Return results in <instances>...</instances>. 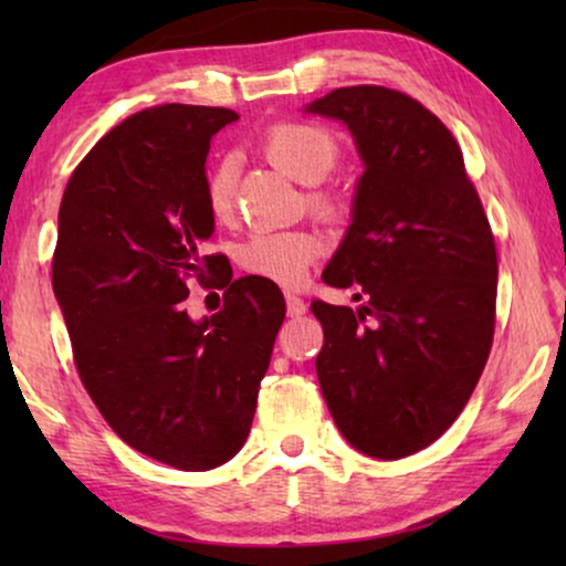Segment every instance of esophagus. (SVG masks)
Segmentation results:
<instances>
[{"mask_svg":"<svg viewBox=\"0 0 566 566\" xmlns=\"http://www.w3.org/2000/svg\"><path fill=\"white\" fill-rule=\"evenodd\" d=\"M285 308H289V316H301L306 314V301L296 293H285Z\"/></svg>","mask_w":566,"mask_h":566,"instance_id":"1","label":"esophagus"}]
</instances>
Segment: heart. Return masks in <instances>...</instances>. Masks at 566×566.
<instances>
[{"mask_svg": "<svg viewBox=\"0 0 566 566\" xmlns=\"http://www.w3.org/2000/svg\"><path fill=\"white\" fill-rule=\"evenodd\" d=\"M262 151L277 169L301 182L324 180L339 157L335 136L327 128L306 120H283L270 126L262 136ZM234 180L237 165L231 157L216 161L206 177V203L216 219H223L231 211ZM322 250L324 239L314 229L258 231L239 247V262L252 275L281 285H296Z\"/></svg>", "mask_w": 566, "mask_h": 566, "instance_id": "b5f03b06", "label": "heart"}]
</instances>
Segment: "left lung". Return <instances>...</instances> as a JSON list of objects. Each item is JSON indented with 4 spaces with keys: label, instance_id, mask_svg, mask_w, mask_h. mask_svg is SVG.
Here are the masks:
<instances>
[{
    "label": "left lung",
    "instance_id": "8db88e82",
    "mask_svg": "<svg viewBox=\"0 0 566 566\" xmlns=\"http://www.w3.org/2000/svg\"><path fill=\"white\" fill-rule=\"evenodd\" d=\"M304 113L343 123L363 161L322 281L368 301H314L316 376L347 443L397 461L443 436L482 376L497 298L492 229L459 144L417 99L360 84Z\"/></svg>",
    "mask_w": 566,
    "mask_h": 566
}]
</instances>
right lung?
<instances>
[{
  "mask_svg": "<svg viewBox=\"0 0 566 566\" xmlns=\"http://www.w3.org/2000/svg\"><path fill=\"white\" fill-rule=\"evenodd\" d=\"M234 111L157 105L115 126L82 159L59 208L53 293L74 363L107 424L138 453L182 471L234 459L250 436L285 301L268 277L229 283L223 308L190 319L203 254L211 138Z\"/></svg>",
  "mask_w": 566,
  "mask_h": 566,
  "instance_id": "right-lung-1",
  "label": "right lung"
}]
</instances>
